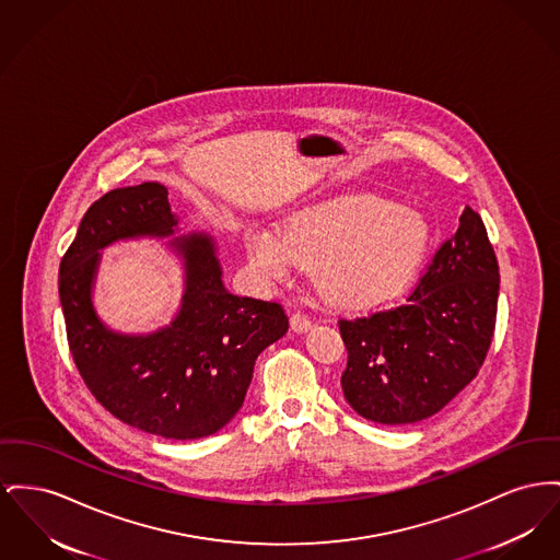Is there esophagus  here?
I'll return each instance as SVG.
<instances>
[{"instance_id":"1","label":"esophagus","mask_w":560,"mask_h":560,"mask_svg":"<svg viewBox=\"0 0 560 560\" xmlns=\"http://www.w3.org/2000/svg\"><path fill=\"white\" fill-rule=\"evenodd\" d=\"M290 326H292V329H294L296 334H302V331H308V329H311L313 322H311L306 315H302V313H294L292 319H290Z\"/></svg>"}]
</instances>
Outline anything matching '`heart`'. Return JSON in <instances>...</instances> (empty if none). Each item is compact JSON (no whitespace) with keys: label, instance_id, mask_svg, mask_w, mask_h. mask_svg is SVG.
<instances>
[{"label":"heart","instance_id":"obj_1","mask_svg":"<svg viewBox=\"0 0 560 560\" xmlns=\"http://www.w3.org/2000/svg\"><path fill=\"white\" fill-rule=\"evenodd\" d=\"M425 215L378 197H345L306 207L283 232H252L247 252L260 270L285 277L296 264L315 266L331 304L372 308L397 296L428 256Z\"/></svg>","mask_w":560,"mask_h":560}]
</instances>
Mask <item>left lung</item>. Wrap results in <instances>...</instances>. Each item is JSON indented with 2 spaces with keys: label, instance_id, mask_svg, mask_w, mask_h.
Returning <instances> with one entry per match:
<instances>
[{
  "label": "left lung",
  "instance_id": "1",
  "mask_svg": "<svg viewBox=\"0 0 560 560\" xmlns=\"http://www.w3.org/2000/svg\"><path fill=\"white\" fill-rule=\"evenodd\" d=\"M499 264L482 218L465 207L401 306L340 319L349 353L340 385L349 406L381 425L440 412L478 374L494 331Z\"/></svg>",
  "mask_w": 560,
  "mask_h": 560
}]
</instances>
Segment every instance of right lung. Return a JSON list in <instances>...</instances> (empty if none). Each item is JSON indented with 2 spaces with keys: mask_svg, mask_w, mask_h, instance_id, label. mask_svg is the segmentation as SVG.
<instances>
[{
  "mask_svg": "<svg viewBox=\"0 0 560 560\" xmlns=\"http://www.w3.org/2000/svg\"><path fill=\"white\" fill-rule=\"evenodd\" d=\"M179 232L159 182L116 188L91 205L61 260L59 298L67 342L86 387L131 428L197 440L241 410L258 355L288 331L281 304L231 294L211 234ZM170 237L185 266V294L165 329L122 335L92 304L100 252L118 240Z\"/></svg>",
  "mask_w": 560,
  "mask_h": 560,
  "instance_id": "obj_1",
  "label": "right lung"
}]
</instances>
